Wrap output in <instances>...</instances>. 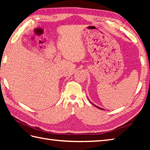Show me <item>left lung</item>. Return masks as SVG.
I'll use <instances>...</instances> for the list:
<instances>
[{
  "label": "left lung",
  "instance_id": "1",
  "mask_svg": "<svg viewBox=\"0 0 150 150\" xmlns=\"http://www.w3.org/2000/svg\"><path fill=\"white\" fill-rule=\"evenodd\" d=\"M91 104H93V105H94V106H95V107H97V108H98V109H100V110H104V109H103V108H100V107H98V106H96V105H95V104H93V103H91Z\"/></svg>",
  "mask_w": 150,
  "mask_h": 150
}]
</instances>
